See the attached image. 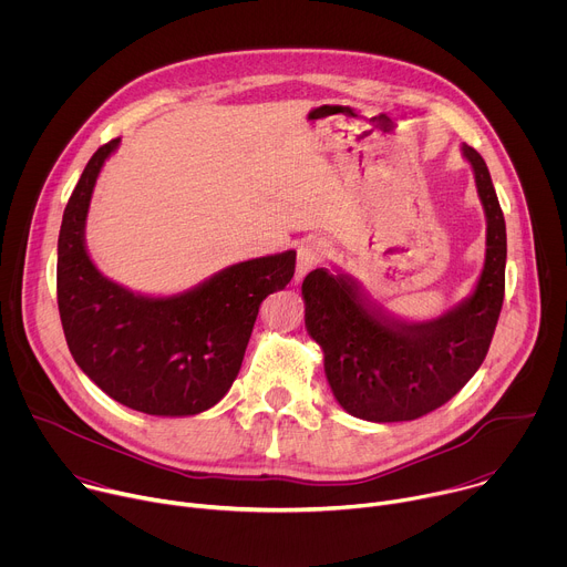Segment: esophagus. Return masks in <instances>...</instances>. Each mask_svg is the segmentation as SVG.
Segmentation results:
<instances>
[{"instance_id":"obj_1","label":"esophagus","mask_w":567,"mask_h":567,"mask_svg":"<svg viewBox=\"0 0 567 567\" xmlns=\"http://www.w3.org/2000/svg\"><path fill=\"white\" fill-rule=\"evenodd\" d=\"M328 258V245L320 237H307L300 241L296 254V280L300 282L316 265Z\"/></svg>"}]
</instances>
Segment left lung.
Returning <instances> with one entry per match:
<instances>
[{"label": "left lung", "mask_w": 567, "mask_h": 567, "mask_svg": "<svg viewBox=\"0 0 567 567\" xmlns=\"http://www.w3.org/2000/svg\"><path fill=\"white\" fill-rule=\"evenodd\" d=\"M462 154L487 217V254L468 298L433 320H401L372 305L343 274L313 269L302 280L305 326L322 350L337 401L365 422H411L451 396L489 352L505 298L507 230L484 158Z\"/></svg>", "instance_id": "1"}]
</instances>
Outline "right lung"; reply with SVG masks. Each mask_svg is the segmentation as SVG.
I'll return each mask as SVG.
<instances>
[{
  "label": "right lung",
  "instance_id": "1",
  "mask_svg": "<svg viewBox=\"0 0 567 567\" xmlns=\"http://www.w3.org/2000/svg\"><path fill=\"white\" fill-rule=\"evenodd\" d=\"M121 138L101 145L80 175L58 237V309L69 352L103 392L158 417L213 409L233 385L260 302L289 285L296 251L230 265L166 298L105 278L85 247L92 193Z\"/></svg>",
  "mask_w": 567,
  "mask_h": 567
}]
</instances>
